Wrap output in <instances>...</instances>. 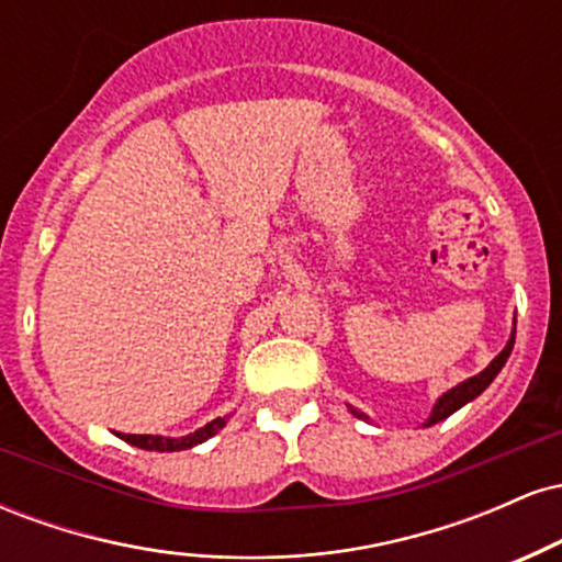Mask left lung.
<instances>
[{"label":"left lung","mask_w":562,"mask_h":562,"mask_svg":"<svg viewBox=\"0 0 562 562\" xmlns=\"http://www.w3.org/2000/svg\"><path fill=\"white\" fill-rule=\"evenodd\" d=\"M513 344H515V330H513V335H509L507 346L499 351V357H494V362L488 364L486 370L479 372V375L462 380L460 385H454V389L443 393V396H438V402L434 404V412H430V417H428V420H425V428H428V425H436V423L447 420V417L454 415V412L460 409V406H465L468 402H473L475 396H481V393L486 391L488 385H492V380L499 375L502 367H505L509 351H513ZM348 409H351V415L362 417V420H370V417H367L364 412L353 409V406H348Z\"/></svg>","instance_id":"left-lung-1"}]
</instances>
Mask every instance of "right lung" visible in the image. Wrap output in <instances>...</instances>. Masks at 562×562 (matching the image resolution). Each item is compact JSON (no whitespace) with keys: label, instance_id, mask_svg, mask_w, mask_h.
<instances>
[{"label":"right lung","instance_id":"obj_1","mask_svg":"<svg viewBox=\"0 0 562 562\" xmlns=\"http://www.w3.org/2000/svg\"><path fill=\"white\" fill-rule=\"evenodd\" d=\"M229 417H216V420H211L209 425H203V428L195 430V434L190 436H182V438H166V436H134V434H119L124 438L126 443H132V447H139V449H147V451H182V449H190V447H198V443L209 441L211 436H216L218 430L227 425Z\"/></svg>","mask_w":562,"mask_h":562}]
</instances>
